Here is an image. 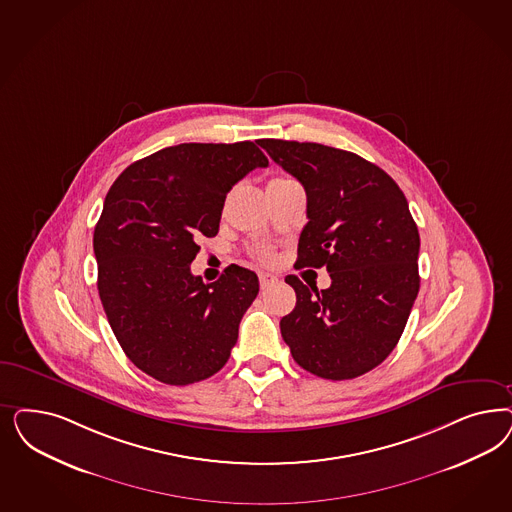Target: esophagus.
<instances>
[{
	"label": "esophagus",
	"instance_id": "34e87169",
	"mask_svg": "<svg viewBox=\"0 0 512 512\" xmlns=\"http://www.w3.org/2000/svg\"><path fill=\"white\" fill-rule=\"evenodd\" d=\"M279 281L275 275H271V273H260V286L262 288H267V286H271V284H275V282Z\"/></svg>",
	"mask_w": 512,
	"mask_h": 512
}]
</instances>
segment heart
<instances>
[{
	"label": "heart",
	"instance_id": "b5f03b06",
	"mask_svg": "<svg viewBox=\"0 0 512 512\" xmlns=\"http://www.w3.org/2000/svg\"><path fill=\"white\" fill-rule=\"evenodd\" d=\"M279 181H286V179H271V181H269V184H271V182ZM260 258H262V260H265V262H269V260H271L273 256H271V252H267V250H262V252H260Z\"/></svg>",
	"mask_w": 512,
	"mask_h": 512
}]
</instances>
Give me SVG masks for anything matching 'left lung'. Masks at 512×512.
I'll return each mask as SVG.
<instances>
[{
	"mask_svg": "<svg viewBox=\"0 0 512 512\" xmlns=\"http://www.w3.org/2000/svg\"><path fill=\"white\" fill-rule=\"evenodd\" d=\"M260 147L307 194L297 267H326L331 277L320 292L286 277L297 301L282 316V339L316 377L356 379L396 348L418 296L420 235L407 198L354 152L282 139Z\"/></svg>",
	"mask_w": 512,
	"mask_h": 512,
	"instance_id": "left-lung-1",
	"label": "left lung"
}]
</instances>
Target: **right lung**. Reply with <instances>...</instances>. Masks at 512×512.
<instances>
[{
  "instance_id": "1",
  "label": "right lung",
  "mask_w": 512,
  "mask_h": 512,
  "mask_svg": "<svg viewBox=\"0 0 512 512\" xmlns=\"http://www.w3.org/2000/svg\"><path fill=\"white\" fill-rule=\"evenodd\" d=\"M267 164L252 141L182 143L126 167L109 188L94 230L99 299L116 341L152 379L186 386L228 362L260 282L230 265L205 284L190 264L218 233L233 184Z\"/></svg>"
}]
</instances>
